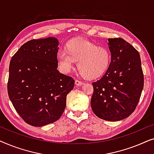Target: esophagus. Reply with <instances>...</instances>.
<instances>
[{
  "label": "esophagus",
  "mask_w": 154,
  "mask_h": 154,
  "mask_svg": "<svg viewBox=\"0 0 154 154\" xmlns=\"http://www.w3.org/2000/svg\"><path fill=\"white\" fill-rule=\"evenodd\" d=\"M75 85H78V86H81L82 84H83V83H82L81 81H79V80H75Z\"/></svg>",
  "instance_id": "obj_1"
}]
</instances>
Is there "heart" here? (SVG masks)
Instances as JSON below:
<instances>
[{
  "instance_id": "heart-1",
  "label": "heart",
  "mask_w": 154,
  "mask_h": 154,
  "mask_svg": "<svg viewBox=\"0 0 154 154\" xmlns=\"http://www.w3.org/2000/svg\"><path fill=\"white\" fill-rule=\"evenodd\" d=\"M60 68L64 73H69L77 62L79 73L86 79L93 80L102 76L111 62L110 50L99 47L95 43L81 38L69 40L64 50L57 54Z\"/></svg>"
}]
</instances>
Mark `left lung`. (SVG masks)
<instances>
[{
    "instance_id": "8db88e82",
    "label": "left lung",
    "mask_w": 154,
    "mask_h": 154,
    "mask_svg": "<svg viewBox=\"0 0 154 154\" xmlns=\"http://www.w3.org/2000/svg\"><path fill=\"white\" fill-rule=\"evenodd\" d=\"M111 62L104 75L92 83L91 107L97 116L118 121L135 109L144 88V75L137 50L121 38L108 39Z\"/></svg>"
}]
</instances>
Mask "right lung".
Instances as JSON below:
<instances>
[{
    "instance_id": "1",
    "label": "right lung",
    "mask_w": 154,
    "mask_h": 154,
    "mask_svg": "<svg viewBox=\"0 0 154 154\" xmlns=\"http://www.w3.org/2000/svg\"><path fill=\"white\" fill-rule=\"evenodd\" d=\"M58 45L54 37L31 40L10 60L9 98L21 118L35 127L60 119L74 86L72 78L57 69Z\"/></svg>"
}]
</instances>
